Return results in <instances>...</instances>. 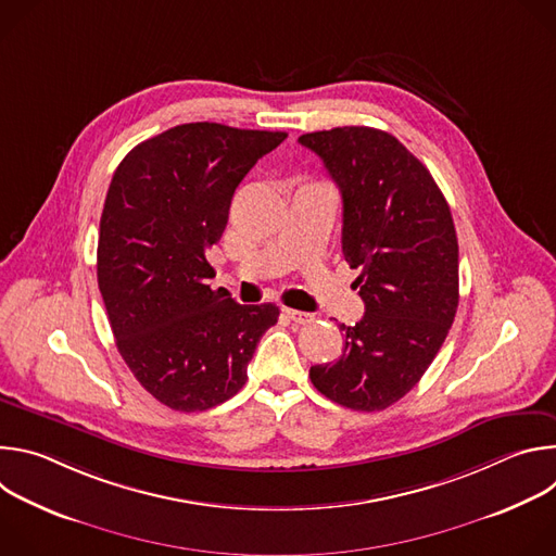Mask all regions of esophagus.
Listing matches in <instances>:
<instances>
[{
	"label": "esophagus",
	"instance_id": "1",
	"mask_svg": "<svg viewBox=\"0 0 556 556\" xmlns=\"http://www.w3.org/2000/svg\"><path fill=\"white\" fill-rule=\"evenodd\" d=\"M283 314H288V319L299 324V326H305V324H309L314 319V314L301 312V309H292V307H283Z\"/></svg>",
	"mask_w": 556,
	"mask_h": 556
}]
</instances>
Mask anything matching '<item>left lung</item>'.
<instances>
[{
  "label": "left lung",
  "instance_id": "1",
  "mask_svg": "<svg viewBox=\"0 0 556 556\" xmlns=\"http://www.w3.org/2000/svg\"><path fill=\"white\" fill-rule=\"evenodd\" d=\"M343 198V255L365 301L341 326L343 354L309 367L326 399L380 412L416 387L440 352L459 301L457 235L429 169L387 131L334 127L299 136Z\"/></svg>",
  "mask_w": 556,
  "mask_h": 556
}]
</instances>
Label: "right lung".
I'll return each mask as SVG.
<instances>
[{
    "instance_id": "add662e5",
    "label": "right lung",
    "mask_w": 556,
    "mask_h": 556,
    "mask_svg": "<svg viewBox=\"0 0 556 556\" xmlns=\"http://www.w3.org/2000/svg\"><path fill=\"white\" fill-rule=\"evenodd\" d=\"M283 131L187 123L136 144L108 189L97 277L116 348L136 380L176 412H204L240 391L275 303L242 305L206 253L232 193Z\"/></svg>"
}]
</instances>
